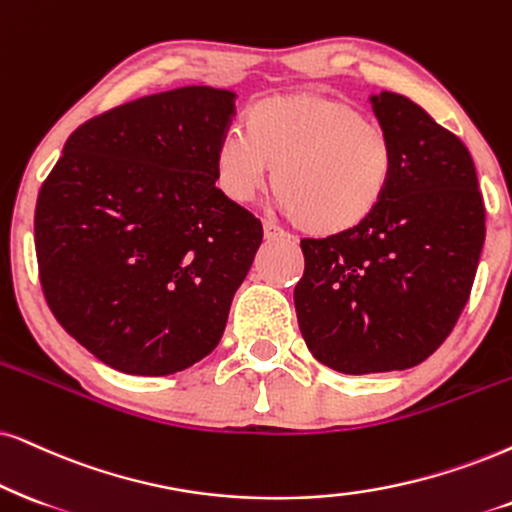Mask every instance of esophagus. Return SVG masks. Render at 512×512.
<instances>
[{"mask_svg":"<svg viewBox=\"0 0 512 512\" xmlns=\"http://www.w3.org/2000/svg\"><path fill=\"white\" fill-rule=\"evenodd\" d=\"M262 229H264V238H267V241H288L286 231L278 229L274 222H264Z\"/></svg>","mask_w":512,"mask_h":512,"instance_id":"obj_1","label":"esophagus"}]
</instances>
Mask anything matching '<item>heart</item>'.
I'll return each instance as SVG.
<instances>
[{"mask_svg":"<svg viewBox=\"0 0 512 512\" xmlns=\"http://www.w3.org/2000/svg\"><path fill=\"white\" fill-rule=\"evenodd\" d=\"M274 170L278 205L312 236H340L378 212L390 193L397 153L383 127L349 103L295 92L252 103L243 132L215 148L217 189L250 203Z\"/></svg>","mask_w":512,"mask_h":512,"instance_id":"1","label":"heart"}]
</instances>
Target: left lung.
I'll return each mask as SVG.
<instances>
[{
  "instance_id": "obj_1",
  "label": "left lung",
  "mask_w": 512,
  "mask_h": 512,
  "mask_svg": "<svg viewBox=\"0 0 512 512\" xmlns=\"http://www.w3.org/2000/svg\"><path fill=\"white\" fill-rule=\"evenodd\" d=\"M397 170L378 212L340 236L304 238L295 312L309 352L338 373L404 371L430 357L468 302L484 245L470 151L418 103L371 94Z\"/></svg>"
}]
</instances>
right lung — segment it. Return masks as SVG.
Instances as JSON below:
<instances>
[{"label": "right lung", "instance_id": "right-lung-1", "mask_svg": "<svg viewBox=\"0 0 512 512\" xmlns=\"http://www.w3.org/2000/svg\"><path fill=\"white\" fill-rule=\"evenodd\" d=\"M236 92L179 87L87 120L42 184L35 250L51 312L115 371L172 375L222 340L262 224L215 186Z\"/></svg>", "mask_w": 512, "mask_h": 512}]
</instances>
